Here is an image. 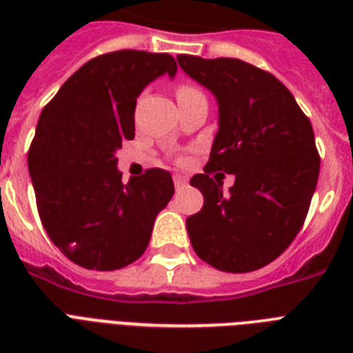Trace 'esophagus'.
Returning a JSON list of instances; mask_svg holds the SVG:
<instances>
[{"mask_svg":"<svg viewBox=\"0 0 353 353\" xmlns=\"http://www.w3.org/2000/svg\"><path fill=\"white\" fill-rule=\"evenodd\" d=\"M187 183H188L187 176H181V174H174V185H176L177 190H179V188L185 187Z\"/></svg>","mask_w":353,"mask_h":353,"instance_id":"esophagus-1","label":"esophagus"}]
</instances>
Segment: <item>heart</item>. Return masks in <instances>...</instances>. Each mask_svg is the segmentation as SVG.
Instances as JSON below:
<instances>
[{
  "label": "heart",
  "mask_w": 353,
  "mask_h": 353,
  "mask_svg": "<svg viewBox=\"0 0 353 353\" xmlns=\"http://www.w3.org/2000/svg\"><path fill=\"white\" fill-rule=\"evenodd\" d=\"M194 91H198V90H194V88H190V85H179V88H177V97L188 95V93H194Z\"/></svg>",
  "instance_id": "1"
}]
</instances>
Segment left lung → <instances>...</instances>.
Returning a JSON list of instances; mask_svg holds the SVG:
<instances>
[{
    "mask_svg": "<svg viewBox=\"0 0 353 353\" xmlns=\"http://www.w3.org/2000/svg\"><path fill=\"white\" fill-rule=\"evenodd\" d=\"M185 73L218 101L205 174L190 185L203 209L187 218L194 251L227 273H249L279 258L301 231L317 187L319 157L310 119L279 79L238 58L179 54ZM235 174L229 194L210 171Z\"/></svg>",
    "mask_w": 353,
    "mask_h": 353,
    "instance_id": "8db88e82",
    "label": "left lung"
}]
</instances>
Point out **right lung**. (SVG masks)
I'll return each mask as SVG.
<instances>
[{
  "label": "right lung",
  "mask_w": 353,
  "mask_h": 353,
  "mask_svg": "<svg viewBox=\"0 0 353 353\" xmlns=\"http://www.w3.org/2000/svg\"><path fill=\"white\" fill-rule=\"evenodd\" d=\"M176 71L166 52H108L71 74L43 108L29 174L43 229L71 262L115 271L146 251L155 218L174 196L172 176L150 168L122 183L115 152L135 137L141 91Z\"/></svg>",
  "instance_id": "add662e5"
}]
</instances>
